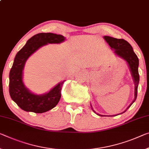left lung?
<instances>
[{"mask_svg": "<svg viewBox=\"0 0 149 149\" xmlns=\"http://www.w3.org/2000/svg\"><path fill=\"white\" fill-rule=\"evenodd\" d=\"M103 38H104L105 40L107 42V43L109 45V46L111 47V49H113V50L114 51V53L116 54L117 56H119V57L123 59V60L127 63L129 68L130 70V72H131L132 77H133V79L134 84V98L133 101H132L131 104L127 107V108L123 112L117 115H112V116H116V115L122 114V113L125 112L130 107H131V105L133 104L134 101H135L136 99V96H137L138 86L139 83V71H138L139 58L137 56H136L135 53L134 52L133 49L131 46V44H130L127 41L123 39H117V38H115L107 36H103ZM91 107L92 109L91 105ZM97 115H100V116H101V117H103V116L109 117V115H103L97 114Z\"/></svg>", "mask_w": 149, "mask_h": 149, "instance_id": "1", "label": "left lung"}]
</instances>
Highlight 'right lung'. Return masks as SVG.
Wrapping results in <instances>:
<instances>
[{
    "instance_id": "right-lung-1",
    "label": "right lung",
    "mask_w": 149,
    "mask_h": 149,
    "mask_svg": "<svg viewBox=\"0 0 149 149\" xmlns=\"http://www.w3.org/2000/svg\"><path fill=\"white\" fill-rule=\"evenodd\" d=\"M65 38L53 33H39L28 40L25 46L16 54L9 74V93L10 97L22 110L42 113L55 107L61 98L64 81L54 86L48 93L37 95L24 86L23 70L28 58L41 47L48 44H60Z\"/></svg>"
}]
</instances>
